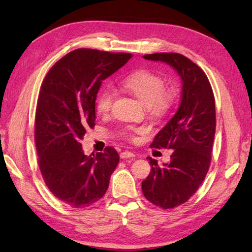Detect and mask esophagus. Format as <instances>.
Listing matches in <instances>:
<instances>
[{"instance_id": "esophagus-1", "label": "esophagus", "mask_w": 252, "mask_h": 252, "mask_svg": "<svg viewBox=\"0 0 252 252\" xmlns=\"http://www.w3.org/2000/svg\"><path fill=\"white\" fill-rule=\"evenodd\" d=\"M135 157V154L129 152V151H126L120 154V158L122 159H127V158H134Z\"/></svg>"}]
</instances>
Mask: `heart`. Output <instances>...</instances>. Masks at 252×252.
<instances>
[{"instance_id":"heart-1","label":"heart","mask_w":252,"mask_h":252,"mask_svg":"<svg viewBox=\"0 0 252 252\" xmlns=\"http://www.w3.org/2000/svg\"><path fill=\"white\" fill-rule=\"evenodd\" d=\"M121 87L134 95L143 105H145L149 115L154 117L164 116L173 106V93L165 91L164 80L152 71L138 70L133 72L122 80ZM114 96L112 90L108 88L100 91L95 104L96 111L99 115L108 114ZM143 133H145L144 127H130L123 130L122 135L133 141L135 140L136 134Z\"/></svg>"}]
</instances>
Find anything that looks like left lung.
<instances>
[{"mask_svg":"<svg viewBox=\"0 0 252 252\" xmlns=\"http://www.w3.org/2000/svg\"><path fill=\"white\" fill-rule=\"evenodd\" d=\"M143 58L167 63L182 82L179 108L151 145L173 149L170 162L159 167L157 160L148 157L152 170L142 182L147 200L171 209L189 200L207 175L216 133L215 96L206 73L187 57L178 53H155Z\"/></svg>","mask_w":252,"mask_h":252,"instance_id":"obj_1","label":"left lung"}]
</instances>
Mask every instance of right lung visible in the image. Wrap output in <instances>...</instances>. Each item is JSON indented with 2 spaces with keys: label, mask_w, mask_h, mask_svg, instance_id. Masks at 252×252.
I'll return each mask as SVG.
<instances>
[{
  "label": "right lung",
  "mask_w": 252,
  "mask_h": 252,
  "mask_svg": "<svg viewBox=\"0 0 252 252\" xmlns=\"http://www.w3.org/2000/svg\"><path fill=\"white\" fill-rule=\"evenodd\" d=\"M131 57L129 53L74 50L50 69L42 83L34 130L39 168L49 189L72 208L99 200L119 162L114 147L88 156L81 140L95 126L101 82Z\"/></svg>",
  "instance_id": "right-lung-1"
}]
</instances>
